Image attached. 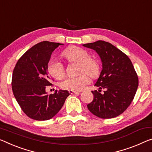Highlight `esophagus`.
Here are the masks:
<instances>
[{
	"instance_id": "34e87169",
	"label": "esophagus",
	"mask_w": 152,
	"mask_h": 152,
	"mask_svg": "<svg viewBox=\"0 0 152 152\" xmlns=\"http://www.w3.org/2000/svg\"><path fill=\"white\" fill-rule=\"evenodd\" d=\"M69 93L70 94H79V92H77V91H71V90L69 91Z\"/></svg>"
}]
</instances>
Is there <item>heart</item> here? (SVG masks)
<instances>
[{
    "label": "heart",
    "instance_id": "1",
    "mask_svg": "<svg viewBox=\"0 0 152 152\" xmlns=\"http://www.w3.org/2000/svg\"><path fill=\"white\" fill-rule=\"evenodd\" d=\"M63 55L69 61L80 64L79 72L83 74L76 77H67L61 83L60 85L62 88L75 91H81L90 83L88 75L92 78L98 76L99 66L97 61L91 58L87 50L78 47H71L65 50ZM47 69L50 75L56 79H61L65 75L64 64L58 59H50L48 63Z\"/></svg>",
    "mask_w": 152,
    "mask_h": 152
}]
</instances>
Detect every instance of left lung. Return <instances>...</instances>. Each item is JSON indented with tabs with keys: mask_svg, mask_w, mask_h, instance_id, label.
<instances>
[{
	"mask_svg": "<svg viewBox=\"0 0 152 152\" xmlns=\"http://www.w3.org/2000/svg\"><path fill=\"white\" fill-rule=\"evenodd\" d=\"M95 50L102 62V70L95 86L99 90L91 91L94 96L88 103V110L103 119L112 118L122 114L133 100L139 79L131 59L111 43L98 40L83 45ZM102 89H105L101 94Z\"/></svg>",
	"mask_w": 152,
	"mask_h": 152,
	"instance_id": "1",
	"label": "left lung"
}]
</instances>
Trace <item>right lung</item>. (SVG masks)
I'll list each match as a JSON object with an SVG mask.
<instances>
[{
	"mask_svg": "<svg viewBox=\"0 0 152 152\" xmlns=\"http://www.w3.org/2000/svg\"><path fill=\"white\" fill-rule=\"evenodd\" d=\"M58 42L42 41L28 49L18 61L12 76V90L17 102L29 118L47 120L54 117L69 95L67 91L48 95L45 89L53 85L47 66Z\"/></svg>",
	"mask_w": 152,
	"mask_h": 152,
	"instance_id": "right-lung-1",
	"label": "right lung"
}]
</instances>
